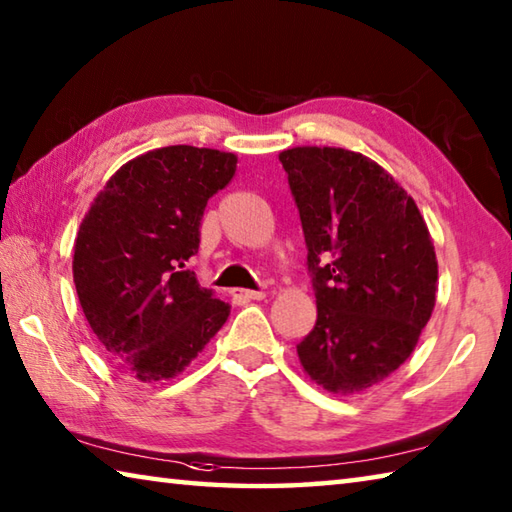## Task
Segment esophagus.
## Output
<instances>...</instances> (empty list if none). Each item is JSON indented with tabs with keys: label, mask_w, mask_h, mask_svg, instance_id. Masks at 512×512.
Wrapping results in <instances>:
<instances>
[{
	"label": "esophagus",
	"mask_w": 512,
	"mask_h": 512,
	"mask_svg": "<svg viewBox=\"0 0 512 512\" xmlns=\"http://www.w3.org/2000/svg\"><path fill=\"white\" fill-rule=\"evenodd\" d=\"M234 298L236 301H263L265 292H252V289H234Z\"/></svg>",
	"instance_id": "obj_1"
}]
</instances>
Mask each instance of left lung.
Here are the masks:
<instances>
[{
  "label": "left lung",
  "mask_w": 512,
  "mask_h": 512,
  "mask_svg": "<svg viewBox=\"0 0 512 512\" xmlns=\"http://www.w3.org/2000/svg\"><path fill=\"white\" fill-rule=\"evenodd\" d=\"M301 216L316 325L296 345L312 381L354 394L408 359L435 310L437 256L414 200L361 153L281 156Z\"/></svg>",
  "instance_id": "1"
}]
</instances>
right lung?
Segmentation results:
<instances>
[{"label": "right lung", "instance_id": "right-lung-1", "mask_svg": "<svg viewBox=\"0 0 512 512\" xmlns=\"http://www.w3.org/2000/svg\"><path fill=\"white\" fill-rule=\"evenodd\" d=\"M234 153L189 144L144 153L115 171L75 238L73 283L102 350L153 383L196 359L229 316L187 260L207 200L229 185Z\"/></svg>", "mask_w": 512, "mask_h": 512}]
</instances>
